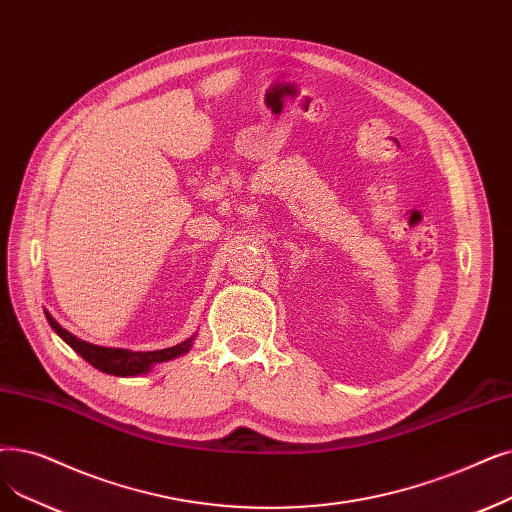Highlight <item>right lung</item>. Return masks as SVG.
I'll list each match as a JSON object with an SVG mask.
<instances>
[{
  "label": "right lung",
  "instance_id": "obj_1",
  "mask_svg": "<svg viewBox=\"0 0 512 512\" xmlns=\"http://www.w3.org/2000/svg\"><path fill=\"white\" fill-rule=\"evenodd\" d=\"M46 318L50 322V326L56 330V335L66 343L71 345L85 362H90L94 368H98L100 372L113 374V376H136V374H144L148 372L154 364L161 362H169L173 358H180L190 347H192V339L173 345L167 349H159V351H129V349H115V347H100L94 343H87L77 339L75 335H71L69 330H64L50 314L46 311Z\"/></svg>",
  "mask_w": 512,
  "mask_h": 512
}]
</instances>
